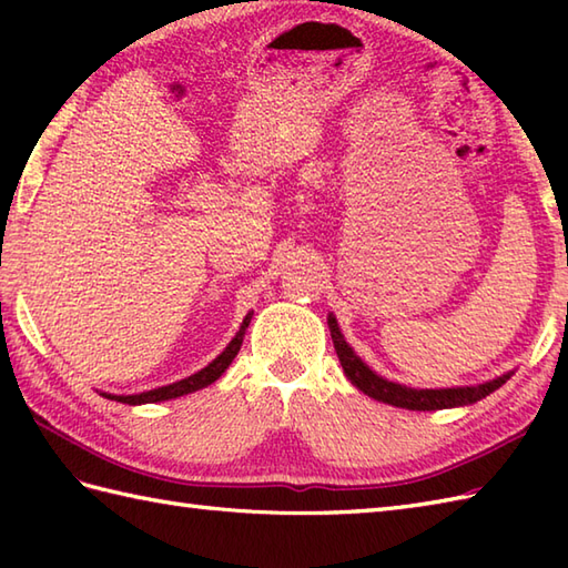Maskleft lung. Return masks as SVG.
I'll return each instance as SVG.
<instances>
[{"instance_id": "left-lung-1", "label": "left lung", "mask_w": 568, "mask_h": 568, "mask_svg": "<svg viewBox=\"0 0 568 568\" xmlns=\"http://www.w3.org/2000/svg\"><path fill=\"white\" fill-rule=\"evenodd\" d=\"M329 332H332V342L336 348V356L342 361V368L346 373V378L352 381L361 393H366L373 400L388 403L395 407H405V409H444V407H462L480 400V397L490 395L493 390H498L500 385L508 381L510 376H500L490 383L484 385H470V388H442V390H417V388H407V385L385 381L376 376L364 361H361L354 348L344 342V336L339 332V324L329 315L327 317Z\"/></svg>"}]
</instances>
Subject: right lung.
Masks as SVG:
<instances>
[{"instance_id": "add662e5", "label": "right lung", "mask_w": 568, "mask_h": 568, "mask_svg": "<svg viewBox=\"0 0 568 568\" xmlns=\"http://www.w3.org/2000/svg\"><path fill=\"white\" fill-rule=\"evenodd\" d=\"M248 322H251V315H246V320H244V324H241V329L236 332L232 344H229L224 352L212 361L207 368L192 373L190 378H183V381L171 383V385H163V388H155V390H149V393H139V395H106V393H102V395L106 397V400H116V403H124V405H141V403L173 400V397L195 393L200 388H207L210 383H214L216 378L222 376V373L229 368V364H232V361H234V356L239 354L241 342H244V334H246Z\"/></svg>"}]
</instances>
